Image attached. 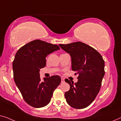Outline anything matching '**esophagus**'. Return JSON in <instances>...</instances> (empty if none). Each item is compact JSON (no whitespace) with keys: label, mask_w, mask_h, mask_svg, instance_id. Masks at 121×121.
Listing matches in <instances>:
<instances>
[{"label":"esophagus","mask_w":121,"mask_h":121,"mask_svg":"<svg viewBox=\"0 0 121 121\" xmlns=\"http://www.w3.org/2000/svg\"><path fill=\"white\" fill-rule=\"evenodd\" d=\"M65 82V79L64 78H61V83H64Z\"/></svg>","instance_id":"1"}]
</instances>
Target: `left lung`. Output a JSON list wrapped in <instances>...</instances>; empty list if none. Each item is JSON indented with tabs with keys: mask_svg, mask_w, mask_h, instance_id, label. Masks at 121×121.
<instances>
[{
	"mask_svg": "<svg viewBox=\"0 0 121 121\" xmlns=\"http://www.w3.org/2000/svg\"><path fill=\"white\" fill-rule=\"evenodd\" d=\"M72 58V69L78 74V82L68 79L65 81L70 89L65 93L66 102L75 109H84L89 106L99 92L105 74L104 61L100 54L89 45L82 42L59 44Z\"/></svg>",
	"mask_w": 121,
	"mask_h": 121,
	"instance_id": "1",
	"label": "left lung"
}]
</instances>
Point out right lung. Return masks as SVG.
Segmentation results:
<instances>
[{
	"mask_svg": "<svg viewBox=\"0 0 121 121\" xmlns=\"http://www.w3.org/2000/svg\"><path fill=\"white\" fill-rule=\"evenodd\" d=\"M60 49L56 44L36 39L18 50L12 64L13 78L26 103L34 108L49 104L53 92L61 82L59 75L41 80L39 70L46 65L47 55Z\"/></svg>",
	"mask_w": 121,
	"mask_h": 121,
	"instance_id": "add662e5",
	"label": "right lung"
}]
</instances>
